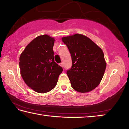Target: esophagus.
Masks as SVG:
<instances>
[{"label": "esophagus", "instance_id": "34e87169", "mask_svg": "<svg viewBox=\"0 0 129 129\" xmlns=\"http://www.w3.org/2000/svg\"><path fill=\"white\" fill-rule=\"evenodd\" d=\"M60 65H61V66L62 67H64V64H63V63H62V62L61 63V64H60Z\"/></svg>", "mask_w": 129, "mask_h": 129}]
</instances>
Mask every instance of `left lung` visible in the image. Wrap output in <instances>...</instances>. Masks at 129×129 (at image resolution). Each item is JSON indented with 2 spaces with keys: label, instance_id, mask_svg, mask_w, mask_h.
I'll return each mask as SVG.
<instances>
[{
  "label": "left lung",
  "instance_id": "1",
  "mask_svg": "<svg viewBox=\"0 0 129 129\" xmlns=\"http://www.w3.org/2000/svg\"><path fill=\"white\" fill-rule=\"evenodd\" d=\"M71 53L72 66L67 72L74 90L88 93L99 86L106 63L102 49L88 37L80 34L62 37Z\"/></svg>",
  "mask_w": 129,
  "mask_h": 129
}]
</instances>
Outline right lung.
Returning a JSON list of instances; mask_svg holds the SVG:
<instances>
[{
	"instance_id": "1",
	"label": "right lung",
	"mask_w": 129,
	"mask_h": 129,
	"mask_svg": "<svg viewBox=\"0 0 129 129\" xmlns=\"http://www.w3.org/2000/svg\"><path fill=\"white\" fill-rule=\"evenodd\" d=\"M53 37L37 36L22 52L19 58L20 74L24 81L32 90L46 93L56 86L62 68L54 61Z\"/></svg>"
}]
</instances>
